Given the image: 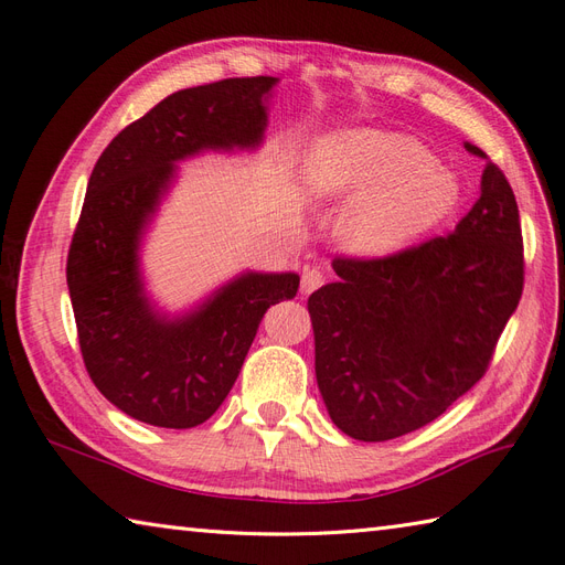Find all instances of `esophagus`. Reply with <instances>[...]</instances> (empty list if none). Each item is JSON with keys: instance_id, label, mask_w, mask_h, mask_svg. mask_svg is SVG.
I'll return each mask as SVG.
<instances>
[{"instance_id": "34e87169", "label": "esophagus", "mask_w": 565, "mask_h": 565, "mask_svg": "<svg viewBox=\"0 0 565 565\" xmlns=\"http://www.w3.org/2000/svg\"><path fill=\"white\" fill-rule=\"evenodd\" d=\"M324 282V276L320 268H303L301 273V295H311L313 289H318Z\"/></svg>"}]
</instances>
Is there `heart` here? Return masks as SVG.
I'll return each mask as SVG.
<instances>
[{
  "label": "heart",
  "mask_w": 565,
  "mask_h": 565,
  "mask_svg": "<svg viewBox=\"0 0 565 565\" xmlns=\"http://www.w3.org/2000/svg\"><path fill=\"white\" fill-rule=\"evenodd\" d=\"M309 200H344L339 243L358 256H386L434 228L457 204L459 181L417 139L382 129L324 134L301 164Z\"/></svg>",
  "instance_id": "b5f03b06"
}]
</instances>
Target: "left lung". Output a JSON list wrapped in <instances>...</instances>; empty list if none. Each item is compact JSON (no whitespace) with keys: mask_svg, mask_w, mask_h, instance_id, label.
<instances>
[{"mask_svg":"<svg viewBox=\"0 0 565 565\" xmlns=\"http://www.w3.org/2000/svg\"><path fill=\"white\" fill-rule=\"evenodd\" d=\"M332 268L339 280L309 297L324 407L355 440L405 436L483 377L516 311L523 237L514 191L488 160L481 198L450 235L384 259H334Z\"/></svg>","mask_w":565,"mask_h":565,"instance_id":"1","label":"left lung"}]
</instances>
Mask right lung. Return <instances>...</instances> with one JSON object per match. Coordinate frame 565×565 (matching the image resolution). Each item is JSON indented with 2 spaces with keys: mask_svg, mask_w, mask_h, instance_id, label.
Returning a JSON list of instances; mask_svg holds the SVG:
<instances>
[{
  "mask_svg": "<svg viewBox=\"0 0 565 565\" xmlns=\"http://www.w3.org/2000/svg\"><path fill=\"white\" fill-rule=\"evenodd\" d=\"M278 77L181 89L119 131L98 158L67 254V289L84 365L125 415L191 429L226 401L273 303L299 276L243 270L179 313L150 299L141 249L179 162L262 148Z\"/></svg>",
  "mask_w": 565,
  "mask_h": 565,
  "instance_id": "right-lung-1",
  "label": "right lung"
}]
</instances>
